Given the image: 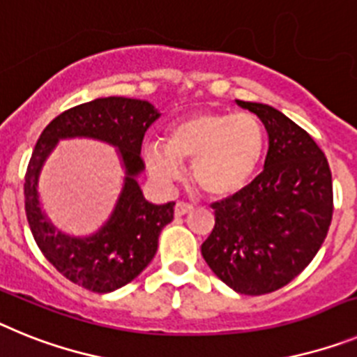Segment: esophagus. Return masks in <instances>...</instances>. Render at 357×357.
Masks as SVG:
<instances>
[{
  "label": "esophagus",
  "instance_id": "obj_1",
  "mask_svg": "<svg viewBox=\"0 0 357 357\" xmlns=\"http://www.w3.org/2000/svg\"><path fill=\"white\" fill-rule=\"evenodd\" d=\"M192 210V204L190 203H185V201H178L174 206V215L176 217H181L185 213H188Z\"/></svg>",
  "mask_w": 357,
  "mask_h": 357
}]
</instances>
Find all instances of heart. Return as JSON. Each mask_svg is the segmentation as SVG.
I'll return each instance as SVG.
<instances>
[{"label":"heart","instance_id":"1","mask_svg":"<svg viewBox=\"0 0 357 357\" xmlns=\"http://www.w3.org/2000/svg\"><path fill=\"white\" fill-rule=\"evenodd\" d=\"M266 132L252 113L196 111L169 126L163 145L144 149L149 174L170 183L192 161V181L210 197H228L252 181L264 158Z\"/></svg>","mask_w":357,"mask_h":357}]
</instances>
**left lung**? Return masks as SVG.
<instances>
[{"label":"left lung","mask_w":357,"mask_h":357,"mask_svg":"<svg viewBox=\"0 0 357 357\" xmlns=\"http://www.w3.org/2000/svg\"><path fill=\"white\" fill-rule=\"evenodd\" d=\"M269 136L264 170L213 203L215 225L201 244L206 264L241 294H266L298 277L314 259L333 219V176L305 129L266 104L237 100Z\"/></svg>","instance_id":"1"}]
</instances>
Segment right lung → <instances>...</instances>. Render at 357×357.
<instances>
[{"instance_id":"obj_1","label":"right lung","mask_w":357,"mask_h":357,"mask_svg":"<svg viewBox=\"0 0 357 357\" xmlns=\"http://www.w3.org/2000/svg\"><path fill=\"white\" fill-rule=\"evenodd\" d=\"M160 116L153 104L126 97L84 102L57 114L41 132L24 174V210L30 230L45 259L63 277L95 293H109L135 280L153 260L163 226L174 219V201H145L136 183L144 170L142 142ZM89 135L121 149L126 185L108 225L86 239L59 234L45 221L36 199V178L59 137Z\"/></svg>"}]
</instances>
